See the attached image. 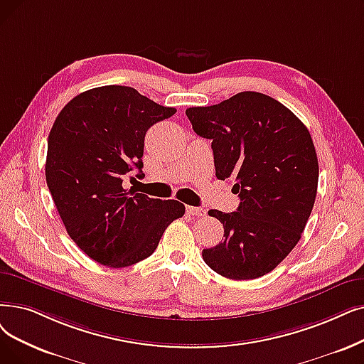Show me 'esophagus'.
Here are the masks:
<instances>
[{
  "label": "esophagus",
  "instance_id": "1",
  "mask_svg": "<svg viewBox=\"0 0 364 364\" xmlns=\"http://www.w3.org/2000/svg\"><path fill=\"white\" fill-rule=\"evenodd\" d=\"M186 211H187V214H191L193 217H203L205 214H207V211L200 207H186Z\"/></svg>",
  "mask_w": 364,
  "mask_h": 364
}]
</instances>
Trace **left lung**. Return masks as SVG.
Wrapping results in <instances>:
<instances>
[{
  "instance_id": "left-lung-1",
  "label": "left lung",
  "mask_w": 364,
  "mask_h": 364,
  "mask_svg": "<svg viewBox=\"0 0 364 364\" xmlns=\"http://www.w3.org/2000/svg\"><path fill=\"white\" fill-rule=\"evenodd\" d=\"M193 131L211 139L215 176L232 178L235 213L211 210L225 240L202 250L213 271L230 279L269 274L296 247L318 186V159L306 126L277 100L240 92L186 109Z\"/></svg>"
}]
</instances>
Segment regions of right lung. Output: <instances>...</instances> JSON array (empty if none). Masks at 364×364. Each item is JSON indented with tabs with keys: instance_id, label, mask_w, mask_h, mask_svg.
I'll return each instance as SVG.
<instances>
[{
	"instance_id": "obj_1",
	"label": "right lung",
	"mask_w": 364,
	"mask_h": 364,
	"mask_svg": "<svg viewBox=\"0 0 364 364\" xmlns=\"http://www.w3.org/2000/svg\"><path fill=\"white\" fill-rule=\"evenodd\" d=\"M176 112L134 87L112 85L77 95L58 114L47 141L46 181L70 238L92 260L108 267L144 260L184 215L178 200L122 186L132 169L143 176L150 126Z\"/></svg>"
}]
</instances>
